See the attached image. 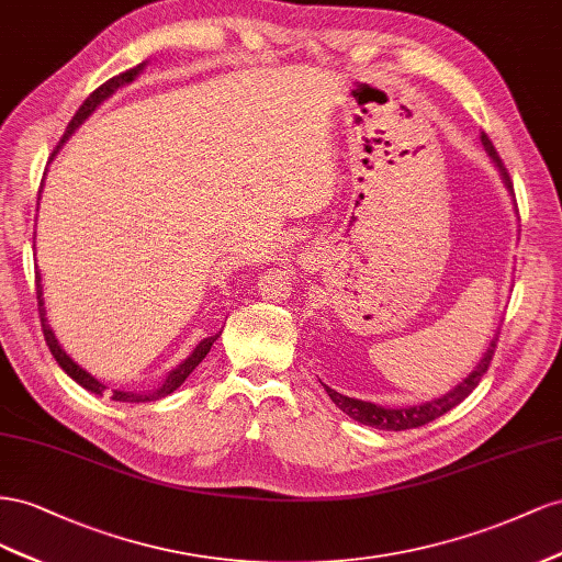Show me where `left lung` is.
Masks as SVG:
<instances>
[{
  "mask_svg": "<svg viewBox=\"0 0 562 562\" xmlns=\"http://www.w3.org/2000/svg\"><path fill=\"white\" fill-rule=\"evenodd\" d=\"M480 140H483V146L487 150V155L494 159V165L499 167V173L502 179L506 183V188L513 192V183H510V176L502 162L499 153H496V148L492 146L490 136L483 132V136H480ZM494 348H496V336L492 339L487 352L483 356V360L477 362L475 370L463 379L459 386L454 391H450L447 395L438 397V400H430V403H424V405H414V407H400V409H391V407H381V405H374V403H364V400H356V397H348V395H341L331 391L329 386H325L327 395L331 397V403L339 407L341 412H346L350 419H356L364 426H372V428H381V430H409V428H419V426H426L430 424L432 419H438V416H442L445 412H450L452 407H457L459 403H463L467 400L475 386L480 383V379H483V374L490 370V362H492V356H494Z\"/></svg>",
  "mask_w": 562,
  "mask_h": 562,
  "instance_id": "8db88e82",
  "label": "left lung"
}]
</instances>
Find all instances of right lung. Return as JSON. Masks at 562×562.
I'll return each instance as SVG.
<instances>
[{"label": "right lung", "mask_w": 562, "mask_h": 562, "mask_svg": "<svg viewBox=\"0 0 562 562\" xmlns=\"http://www.w3.org/2000/svg\"><path fill=\"white\" fill-rule=\"evenodd\" d=\"M140 68H143V63L140 66H136V68H132V70H126V72H120V75H115V77H110L105 85H101L99 89H95L93 93H89V99L79 105V110L75 112V117L70 120V124H68V130H66V136L60 138V143H58V148L63 146V143L68 140V136L77 130L79 124H82L91 112L99 108L110 93H115L120 87H124V85H130V82H134L136 79V75L140 72ZM35 282H37V306H40V323H42V331H44V339H46V346H49V350H52V356L56 358V362H58V367L63 372H66L70 379H75L79 386L82 389H87V391H91V393H95V395H103V391H105V383H101L99 379L95 376H91L87 370H82V367H79L66 350L60 348V344H58V339L54 336V331H52V327H49V319H46V311H44V299H42V278H40V270L35 272ZM218 339V334L216 336H206L204 341H200L198 344V348L190 352V356L176 367V370H171L169 374H167V379H165V383L162 386H159L157 391H150V393H146V391H138V393H134V391H112L110 393V397L112 400H117V403H150V400H159V397H165V395H169V393H173L176 389L181 386V383L190 376V372L195 370V367L204 360V356L206 352H210V348L214 346V341Z\"/></svg>", "instance_id": "add662e5"}]
</instances>
